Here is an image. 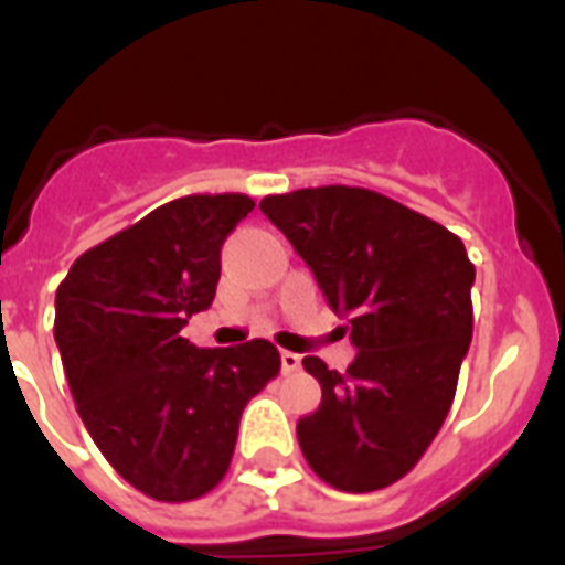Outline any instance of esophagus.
Instances as JSON below:
<instances>
[{
    "label": "esophagus",
    "instance_id": "esophagus-1",
    "mask_svg": "<svg viewBox=\"0 0 565 565\" xmlns=\"http://www.w3.org/2000/svg\"><path fill=\"white\" fill-rule=\"evenodd\" d=\"M279 362H282V373H294L299 371V362H302V359L291 351H279Z\"/></svg>",
    "mask_w": 565,
    "mask_h": 565
}]
</instances>
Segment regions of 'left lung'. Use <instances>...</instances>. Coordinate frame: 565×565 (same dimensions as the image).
I'll return each mask as SVG.
<instances>
[{"mask_svg": "<svg viewBox=\"0 0 565 565\" xmlns=\"http://www.w3.org/2000/svg\"><path fill=\"white\" fill-rule=\"evenodd\" d=\"M348 317L359 353L344 373L319 356L302 367L322 387L299 418L302 456L342 492L404 478L450 413L472 342L476 266L441 223L362 186H317L259 201Z\"/></svg>", "mask_w": 565, "mask_h": 565, "instance_id": "8db88e82", "label": "left lung"}]
</instances>
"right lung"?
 Returning <instances> with one entry per match:
<instances>
[{"label": "right lung", "instance_id": "right-lung-1", "mask_svg": "<svg viewBox=\"0 0 565 565\" xmlns=\"http://www.w3.org/2000/svg\"><path fill=\"white\" fill-rule=\"evenodd\" d=\"M248 194H186L84 252L56 291V337L76 411L138 492L183 503L212 492L239 416L279 373L268 339L194 348L189 317L212 306L221 246Z\"/></svg>", "mask_w": 565, "mask_h": 565}]
</instances>
